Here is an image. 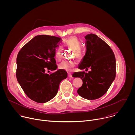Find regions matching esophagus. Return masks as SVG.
I'll use <instances>...</instances> for the list:
<instances>
[{
    "label": "esophagus",
    "instance_id": "1",
    "mask_svg": "<svg viewBox=\"0 0 135 135\" xmlns=\"http://www.w3.org/2000/svg\"><path fill=\"white\" fill-rule=\"evenodd\" d=\"M68 78H73V76H72L71 74H70V73H69V74H68Z\"/></svg>",
    "mask_w": 135,
    "mask_h": 135
}]
</instances>
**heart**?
<instances>
[{
  "label": "heart",
  "instance_id": "b5f03b06",
  "mask_svg": "<svg viewBox=\"0 0 135 135\" xmlns=\"http://www.w3.org/2000/svg\"><path fill=\"white\" fill-rule=\"evenodd\" d=\"M64 45L66 47L73 50V56L78 60L82 58V51L81 49V43L80 40L76 37H71L67 38L63 42ZM55 57L57 60H60L62 58V48L61 47H57L55 52ZM76 63L75 61L64 60L59 65L60 69L65 70L68 72H71L73 70L76 66Z\"/></svg>",
  "mask_w": 135,
  "mask_h": 135
}]
</instances>
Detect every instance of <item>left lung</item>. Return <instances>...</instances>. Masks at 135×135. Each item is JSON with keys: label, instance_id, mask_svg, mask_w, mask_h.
Returning <instances> with one entry per match:
<instances>
[{"label": "left lung", "instance_id": "left-lung-1", "mask_svg": "<svg viewBox=\"0 0 135 135\" xmlns=\"http://www.w3.org/2000/svg\"><path fill=\"white\" fill-rule=\"evenodd\" d=\"M85 38L86 51L79 68H90L91 71L88 73L76 72L72 76L82 80L83 84L78 90L81 97L88 100L97 99L106 93L115 80L116 60L111 48L98 36L90 33Z\"/></svg>", "mask_w": 135, "mask_h": 135}]
</instances>
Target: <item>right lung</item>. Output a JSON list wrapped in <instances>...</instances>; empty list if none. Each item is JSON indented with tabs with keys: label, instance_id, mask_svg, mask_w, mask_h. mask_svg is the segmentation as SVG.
<instances>
[{
	"label": "right lung",
	"instance_id": "obj_1",
	"mask_svg": "<svg viewBox=\"0 0 135 135\" xmlns=\"http://www.w3.org/2000/svg\"><path fill=\"white\" fill-rule=\"evenodd\" d=\"M60 37L41 35L33 37L19 51L16 58V79L28 97L39 103H46L56 94L60 83L67 78L62 69L45 73L46 69L55 70L56 48Z\"/></svg>",
	"mask_w": 135,
	"mask_h": 135
}]
</instances>
